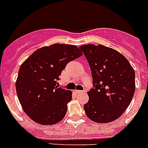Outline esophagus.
I'll list each match as a JSON object with an SVG mask.
<instances>
[{
  "label": "esophagus",
  "mask_w": 148,
  "mask_h": 148,
  "mask_svg": "<svg viewBox=\"0 0 148 148\" xmlns=\"http://www.w3.org/2000/svg\"><path fill=\"white\" fill-rule=\"evenodd\" d=\"M75 93H85V92H86V91L85 90H75Z\"/></svg>",
  "instance_id": "esophagus-1"
}]
</instances>
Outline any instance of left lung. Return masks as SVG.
I'll use <instances>...</instances> for the list:
<instances>
[{"instance_id":"left-lung-1","label":"left lung","mask_w":148,"mask_h":148,"mask_svg":"<svg viewBox=\"0 0 148 148\" xmlns=\"http://www.w3.org/2000/svg\"><path fill=\"white\" fill-rule=\"evenodd\" d=\"M89 63L94 87L87 92L85 113L97 123H109L124 113L135 90V74L124 55L115 49L93 44L80 47Z\"/></svg>"}]
</instances>
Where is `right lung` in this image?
I'll return each instance as SVG.
<instances>
[{"label": "right lung", "instance_id": "add662e5", "mask_svg": "<svg viewBox=\"0 0 148 148\" xmlns=\"http://www.w3.org/2000/svg\"><path fill=\"white\" fill-rule=\"evenodd\" d=\"M82 55L76 45L56 43L37 49L21 64L16 90L32 121L49 125L63 119L72 92L58 87L57 81L67 64Z\"/></svg>", "mask_w": 148, "mask_h": 148}]
</instances>
